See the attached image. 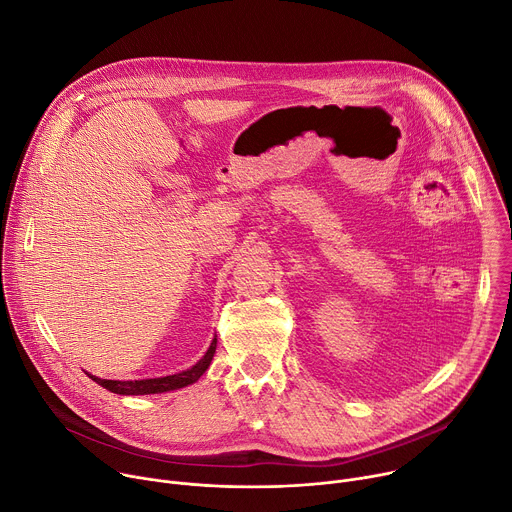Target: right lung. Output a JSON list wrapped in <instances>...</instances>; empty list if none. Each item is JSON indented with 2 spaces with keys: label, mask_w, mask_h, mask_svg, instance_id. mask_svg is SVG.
<instances>
[{
  "label": "right lung",
  "mask_w": 512,
  "mask_h": 512,
  "mask_svg": "<svg viewBox=\"0 0 512 512\" xmlns=\"http://www.w3.org/2000/svg\"><path fill=\"white\" fill-rule=\"evenodd\" d=\"M216 350V338L210 342V348L206 350V354L194 364L192 369L182 371L178 375H170V377H160V379H143V381H107V379H99L89 375L97 385H101L103 389L117 393V395H152V393H166V391H174V389H182L186 385L196 383L208 369V364L214 356Z\"/></svg>",
  "instance_id": "right-lung-1"
}]
</instances>
